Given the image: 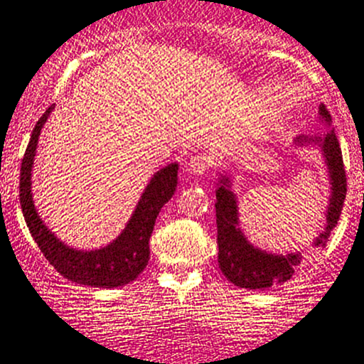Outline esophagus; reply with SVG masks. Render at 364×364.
<instances>
[{
    "mask_svg": "<svg viewBox=\"0 0 364 364\" xmlns=\"http://www.w3.org/2000/svg\"><path fill=\"white\" fill-rule=\"evenodd\" d=\"M210 166H211L210 156H206V154H195V156H191L190 161H188L186 169L191 174H203V173L208 171Z\"/></svg>",
    "mask_w": 364,
    "mask_h": 364,
    "instance_id": "34e87169",
    "label": "esophagus"
}]
</instances>
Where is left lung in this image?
I'll list each match as a JSON object with an SVG mask.
<instances>
[{"label": "left lung", "instance_id": "1", "mask_svg": "<svg viewBox=\"0 0 364 364\" xmlns=\"http://www.w3.org/2000/svg\"><path fill=\"white\" fill-rule=\"evenodd\" d=\"M321 116L331 122V114L324 104H321ZM299 141L306 142V139ZM316 141L323 146L326 163H328L331 185H333V196L328 208V227L316 240V245H324L331 235V230L339 222L344 200H346V171H344L343 154L339 148V141L336 137L334 129L323 139L317 137ZM228 179H222V185L216 190V243H218V265L225 277L230 282L245 289H269L275 284H284L294 275V270L301 264L302 257L299 254L289 255H272L254 248L242 235L240 228L237 227V200L233 193L228 190Z\"/></svg>", "mask_w": 364, "mask_h": 364}]
</instances>
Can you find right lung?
I'll return each mask as SVG.
<instances>
[{
	"instance_id": "right-lung-1",
	"label": "right lung",
	"mask_w": 364,
	"mask_h": 364,
	"mask_svg": "<svg viewBox=\"0 0 364 364\" xmlns=\"http://www.w3.org/2000/svg\"><path fill=\"white\" fill-rule=\"evenodd\" d=\"M48 114L50 109L36 122L21 161L20 203L31 237L55 270L72 282L102 289L121 287L132 282L148 265L151 233L161 208L176 191L178 164H169L154 174L146 191L142 193L131 222L110 245L90 252L73 250L58 242L57 237H53L52 232L41 223L31 200V164L40 131Z\"/></svg>"
}]
</instances>
